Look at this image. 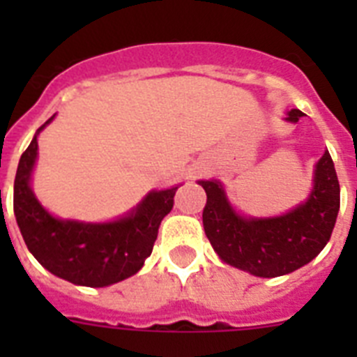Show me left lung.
Here are the masks:
<instances>
[{"label":"left lung","instance_id":"obj_1","mask_svg":"<svg viewBox=\"0 0 357 357\" xmlns=\"http://www.w3.org/2000/svg\"><path fill=\"white\" fill-rule=\"evenodd\" d=\"M302 116L293 109L286 121L296 123ZM313 182L304 204L273 218L241 216L220 182H198L207 195L204 230L220 259L264 279L286 275L313 261L331 239L340 211V182L329 151L317 162Z\"/></svg>","mask_w":357,"mask_h":357}]
</instances>
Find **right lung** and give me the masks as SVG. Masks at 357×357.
Wrapping results in <instances>:
<instances>
[{
    "instance_id": "right-lung-1",
    "label": "right lung",
    "mask_w": 357,
    "mask_h": 357,
    "mask_svg": "<svg viewBox=\"0 0 357 357\" xmlns=\"http://www.w3.org/2000/svg\"><path fill=\"white\" fill-rule=\"evenodd\" d=\"M19 159L14 214L28 250L48 272L73 284L103 288L128 279L153 250L162 218L172 211L176 188L150 191L127 216L107 223L61 220L44 209L30 188L37 159V135Z\"/></svg>"
}]
</instances>
